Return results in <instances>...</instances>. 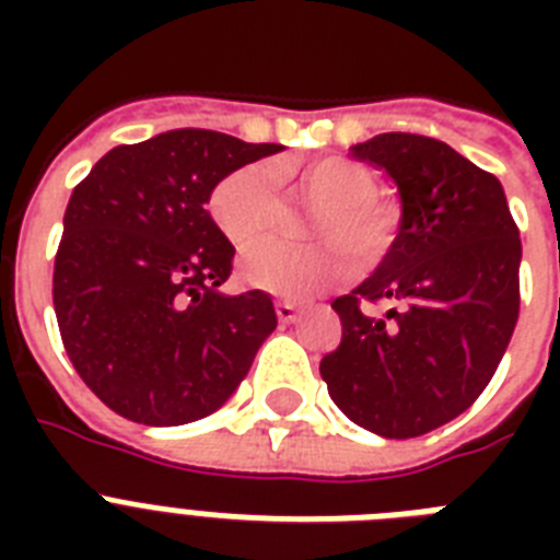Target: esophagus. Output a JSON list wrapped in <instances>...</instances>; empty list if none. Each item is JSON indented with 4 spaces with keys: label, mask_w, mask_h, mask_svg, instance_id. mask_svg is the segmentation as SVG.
Returning <instances> with one entry per match:
<instances>
[{
    "label": "esophagus",
    "mask_w": 560,
    "mask_h": 560,
    "mask_svg": "<svg viewBox=\"0 0 560 560\" xmlns=\"http://www.w3.org/2000/svg\"><path fill=\"white\" fill-rule=\"evenodd\" d=\"M276 316L281 323H293V319H299V307L290 299H276Z\"/></svg>",
    "instance_id": "obj_1"
}]
</instances>
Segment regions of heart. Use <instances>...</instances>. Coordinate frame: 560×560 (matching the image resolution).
Returning a JSON list of instances; mask_svg holds the SVG:
<instances>
[{
	"mask_svg": "<svg viewBox=\"0 0 560 560\" xmlns=\"http://www.w3.org/2000/svg\"><path fill=\"white\" fill-rule=\"evenodd\" d=\"M302 191L311 206H319L311 220L316 235L349 246L360 261H374L386 253L395 232V211L377 197V179L366 165L337 153L323 156L302 171ZM209 211L235 246L270 235L281 220L276 171L264 162L232 171L211 191ZM337 244L261 241L241 258V276L270 293L307 296L349 272V258Z\"/></svg>",
	"mask_w": 560,
	"mask_h": 560,
	"instance_id": "1",
	"label": "heart"
}]
</instances>
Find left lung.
Returning <instances> with one entry per match:
<instances>
[{"label": "left lung", "mask_w": 560, "mask_h": 560, "mask_svg": "<svg viewBox=\"0 0 560 560\" xmlns=\"http://www.w3.org/2000/svg\"><path fill=\"white\" fill-rule=\"evenodd\" d=\"M354 156L395 179L404 220L374 276L331 302L342 340L319 372L354 424L412 439L494 377L521 314V232L500 179L439 139L381 133ZM381 301L390 311L369 315Z\"/></svg>", "instance_id": "8db88e82"}]
</instances>
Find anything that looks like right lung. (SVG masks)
<instances>
[{
	"mask_svg": "<svg viewBox=\"0 0 560 560\" xmlns=\"http://www.w3.org/2000/svg\"><path fill=\"white\" fill-rule=\"evenodd\" d=\"M276 151L183 127L118 144L74 186L51 299L74 372L113 412L188 424L246 377L276 311L264 290H218L235 246L206 202L220 179Z\"/></svg>",
	"mask_w": 560,
	"mask_h": 560,
	"instance_id": "obj_1",
	"label": "right lung"
}]
</instances>
